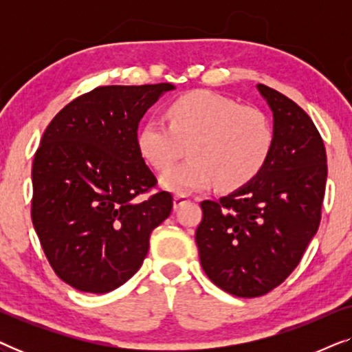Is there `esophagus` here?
I'll return each mask as SVG.
<instances>
[{
	"label": "esophagus",
	"instance_id": "obj_1",
	"mask_svg": "<svg viewBox=\"0 0 352 352\" xmlns=\"http://www.w3.org/2000/svg\"><path fill=\"white\" fill-rule=\"evenodd\" d=\"M187 201H190L189 195H186V194H177V195H175V208H179V206L187 204Z\"/></svg>",
	"mask_w": 352,
	"mask_h": 352
}]
</instances>
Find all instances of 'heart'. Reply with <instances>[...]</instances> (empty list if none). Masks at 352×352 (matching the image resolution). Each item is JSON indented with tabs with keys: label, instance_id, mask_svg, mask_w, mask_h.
I'll return each instance as SVG.
<instances>
[{
	"label": "heart",
	"instance_id": "heart-1",
	"mask_svg": "<svg viewBox=\"0 0 352 352\" xmlns=\"http://www.w3.org/2000/svg\"><path fill=\"white\" fill-rule=\"evenodd\" d=\"M165 120H146L136 133V147L152 168L166 170L188 146L190 160L160 177L171 192L206 190L218 182L221 189H239L271 157L272 123L253 105H237L226 96L199 89L171 100Z\"/></svg>",
	"mask_w": 352,
	"mask_h": 352
}]
</instances>
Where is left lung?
<instances>
[{"instance_id":"left-lung-1","label":"left lung","mask_w":352,"mask_h":352,"mask_svg":"<svg viewBox=\"0 0 352 352\" xmlns=\"http://www.w3.org/2000/svg\"><path fill=\"white\" fill-rule=\"evenodd\" d=\"M274 117V146L248 184L200 204L195 232L201 267L211 282L240 298L263 296L301 261L320 224L327 153L316 124L300 105L258 85Z\"/></svg>"}]
</instances>
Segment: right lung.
<instances>
[{"label": "right lung", "mask_w": 352, "mask_h": 352, "mask_svg": "<svg viewBox=\"0 0 352 352\" xmlns=\"http://www.w3.org/2000/svg\"><path fill=\"white\" fill-rule=\"evenodd\" d=\"M171 83L99 86L47 124L32 168V221L51 267L86 293L131 278L152 230L173 210L170 192L139 155L138 126Z\"/></svg>", "instance_id": "1"}]
</instances>
